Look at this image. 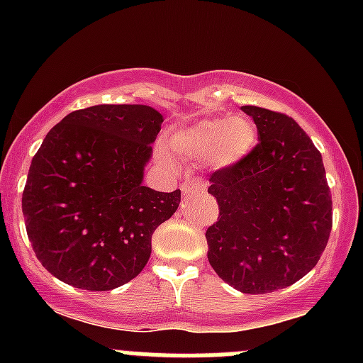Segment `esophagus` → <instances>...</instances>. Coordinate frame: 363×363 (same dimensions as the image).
I'll return each mask as SVG.
<instances>
[{
    "mask_svg": "<svg viewBox=\"0 0 363 363\" xmlns=\"http://www.w3.org/2000/svg\"><path fill=\"white\" fill-rule=\"evenodd\" d=\"M205 188H207V182L202 181V179H199V177L186 179V181L181 184V191L184 193V195H191V193L203 191Z\"/></svg>",
    "mask_w": 363,
    "mask_h": 363,
    "instance_id": "34e87169",
    "label": "esophagus"
}]
</instances>
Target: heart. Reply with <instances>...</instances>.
I'll return each instance as SVG.
<instances>
[{
    "label": "heart",
    "mask_w": 363,
    "mask_h": 363,
    "mask_svg": "<svg viewBox=\"0 0 363 363\" xmlns=\"http://www.w3.org/2000/svg\"><path fill=\"white\" fill-rule=\"evenodd\" d=\"M258 131L250 119L214 117L175 131L170 145L177 155L195 161H211L223 168L235 164L252 151Z\"/></svg>",
    "instance_id": "heart-1"
}]
</instances>
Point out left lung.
<instances>
[{
    "label": "left lung",
    "mask_w": 363,
    "mask_h": 363,
    "mask_svg": "<svg viewBox=\"0 0 363 363\" xmlns=\"http://www.w3.org/2000/svg\"><path fill=\"white\" fill-rule=\"evenodd\" d=\"M258 144L235 164L212 172L219 207L205 232L207 258L242 294L281 290L318 263L332 232V195L313 140L283 112L246 105Z\"/></svg>",
    "instance_id": "1"
}]
</instances>
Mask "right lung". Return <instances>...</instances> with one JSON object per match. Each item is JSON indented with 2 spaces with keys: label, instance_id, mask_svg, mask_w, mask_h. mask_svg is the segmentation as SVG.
I'll use <instances>...</instances> for the list:
<instances>
[{
  "label": "right lung",
  "instance_id": "right-lung-1",
  "mask_svg": "<svg viewBox=\"0 0 363 363\" xmlns=\"http://www.w3.org/2000/svg\"><path fill=\"white\" fill-rule=\"evenodd\" d=\"M163 116L147 105H94L68 113L33 156L23 191L38 262L63 283L108 291L137 277L151 237L181 189L142 186Z\"/></svg>",
  "mask_w": 363,
  "mask_h": 363
}]
</instances>
